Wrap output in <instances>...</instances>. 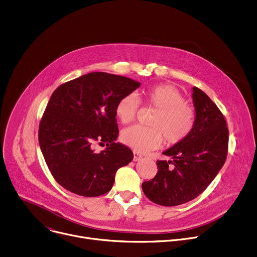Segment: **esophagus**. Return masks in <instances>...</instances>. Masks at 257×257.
Here are the masks:
<instances>
[{
  "mask_svg": "<svg viewBox=\"0 0 257 257\" xmlns=\"http://www.w3.org/2000/svg\"><path fill=\"white\" fill-rule=\"evenodd\" d=\"M143 159V156L142 155H139L138 153H134V156H133V161H140Z\"/></svg>",
  "mask_w": 257,
  "mask_h": 257,
  "instance_id": "1",
  "label": "esophagus"
}]
</instances>
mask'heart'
Wrapping results in <instances>:
<instances>
[{"label": "heart", "mask_w": 257, "mask_h": 257, "mask_svg": "<svg viewBox=\"0 0 257 257\" xmlns=\"http://www.w3.org/2000/svg\"><path fill=\"white\" fill-rule=\"evenodd\" d=\"M143 98L148 104L157 108L150 125L152 127L131 126L121 133V141L136 152L145 153L157 149L164 142L177 145L183 142L194 125V111L185 103L182 93L174 85L156 84L145 90ZM140 107V100L134 94H128L117 101L115 115L123 124L131 123Z\"/></svg>", "instance_id": "1"}]
</instances>
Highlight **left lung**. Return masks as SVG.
I'll list each match as a JSON object with an SVG mask.
<instances>
[{"instance_id": "1", "label": "left lung", "mask_w": 257, "mask_h": 257, "mask_svg": "<svg viewBox=\"0 0 257 257\" xmlns=\"http://www.w3.org/2000/svg\"><path fill=\"white\" fill-rule=\"evenodd\" d=\"M192 99L195 117L191 132L163 152L172 160L157 161L155 178L143 183L146 196L160 206L175 207L197 197L215 179L227 156L228 129L223 114L196 87L192 88Z\"/></svg>"}]
</instances>
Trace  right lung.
Here are the masks:
<instances>
[{"instance_id":"right-lung-1","label":"right lung","mask_w":257,"mask_h":257,"mask_svg":"<svg viewBox=\"0 0 257 257\" xmlns=\"http://www.w3.org/2000/svg\"><path fill=\"white\" fill-rule=\"evenodd\" d=\"M141 87L131 78L92 72L61 84L51 95L39 125V145L55 180L68 191L94 197L108 192L116 170L133 159L115 143V105ZM95 141L107 144L96 153Z\"/></svg>"}]
</instances>
